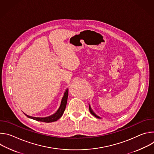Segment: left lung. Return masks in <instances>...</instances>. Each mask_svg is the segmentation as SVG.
<instances>
[{
    "label": "left lung",
    "mask_w": 154,
    "mask_h": 154,
    "mask_svg": "<svg viewBox=\"0 0 154 154\" xmlns=\"http://www.w3.org/2000/svg\"><path fill=\"white\" fill-rule=\"evenodd\" d=\"M89 109H90V113H91L93 116H94L95 117H96V118H97L100 119V118L99 116H98L97 115H96L95 114V113L93 111V109H91V106H90V105H89Z\"/></svg>",
    "instance_id": "1"
}]
</instances>
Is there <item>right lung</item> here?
Segmentation results:
<instances>
[{
  "label": "right lung",
  "mask_w": 154,
  "mask_h": 154,
  "mask_svg": "<svg viewBox=\"0 0 154 154\" xmlns=\"http://www.w3.org/2000/svg\"><path fill=\"white\" fill-rule=\"evenodd\" d=\"M68 97V89H67L65 91V92L64 93V96L61 99V102L60 106L59 108L58 109L57 112L50 116L45 117V118H37V117H33V116H29L25 113L24 114L27 117L31 118L32 119L38 121H41V122H52L57 121L58 119H60L62 116V115L65 110L66 106V103H67Z\"/></svg>",
  "instance_id": "1"
}]
</instances>
